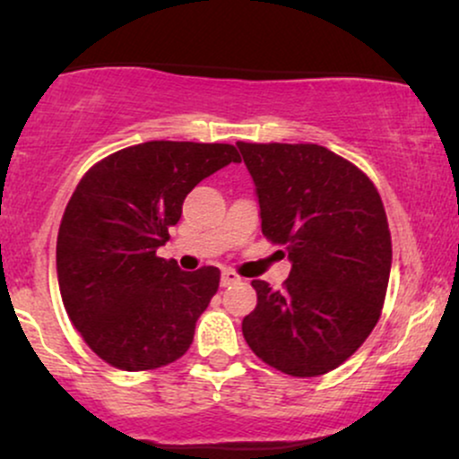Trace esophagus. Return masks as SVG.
Instances as JSON below:
<instances>
[{"instance_id": "1", "label": "esophagus", "mask_w": 459, "mask_h": 459, "mask_svg": "<svg viewBox=\"0 0 459 459\" xmlns=\"http://www.w3.org/2000/svg\"><path fill=\"white\" fill-rule=\"evenodd\" d=\"M235 282H239V276H237L235 272L224 270L222 278H220V284H222V287H230V284H235Z\"/></svg>"}]
</instances>
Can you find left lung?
Instances as JSON below:
<instances>
[{
    "label": "left lung",
    "instance_id": "1",
    "mask_svg": "<svg viewBox=\"0 0 459 459\" xmlns=\"http://www.w3.org/2000/svg\"><path fill=\"white\" fill-rule=\"evenodd\" d=\"M255 181L263 235L284 246L282 291L252 281L246 343L293 377L332 371L380 319L393 246L380 194L365 172L319 144L237 142Z\"/></svg>",
    "mask_w": 459,
    "mask_h": 459
}]
</instances>
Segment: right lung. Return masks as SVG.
Here are the masks:
<instances>
[{
	"label": "right lung",
	"mask_w": 459,
	"mask_h": 459,
	"mask_svg": "<svg viewBox=\"0 0 459 459\" xmlns=\"http://www.w3.org/2000/svg\"><path fill=\"white\" fill-rule=\"evenodd\" d=\"M230 161H239L233 144L152 140L82 177L57 233V282L68 319L108 365L149 371L189 350L220 270L183 272L157 247L187 194Z\"/></svg>",
	"instance_id": "1"
}]
</instances>
